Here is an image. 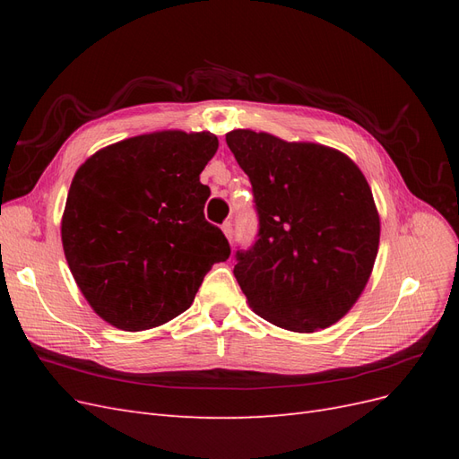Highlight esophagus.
Wrapping results in <instances>:
<instances>
[{
  "mask_svg": "<svg viewBox=\"0 0 459 459\" xmlns=\"http://www.w3.org/2000/svg\"><path fill=\"white\" fill-rule=\"evenodd\" d=\"M221 231H224V235L226 238L231 241V235H233V228H231V221L230 220H226L224 224H221Z\"/></svg>",
  "mask_w": 459,
  "mask_h": 459,
  "instance_id": "34e87169",
  "label": "esophagus"
}]
</instances>
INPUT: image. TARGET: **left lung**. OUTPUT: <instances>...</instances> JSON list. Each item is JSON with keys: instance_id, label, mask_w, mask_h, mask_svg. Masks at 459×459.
<instances>
[{"instance_id": "1", "label": "left lung", "mask_w": 459, "mask_h": 459, "mask_svg": "<svg viewBox=\"0 0 459 459\" xmlns=\"http://www.w3.org/2000/svg\"><path fill=\"white\" fill-rule=\"evenodd\" d=\"M253 184L258 239L233 275L266 322L295 333L337 324L366 289L381 221L371 187L344 152L266 132L226 134Z\"/></svg>"}]
</instances>
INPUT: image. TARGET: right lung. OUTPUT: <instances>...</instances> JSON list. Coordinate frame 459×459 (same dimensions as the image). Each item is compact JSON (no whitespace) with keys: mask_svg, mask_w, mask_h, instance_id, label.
<instances>
[{"mask_svg":"<svg viewBox=\"0 0 459 459\" xmlns=\"http://www.w3.org/2000/svg\"><path fill=\"white\" fill-rule=\"evenodd\" d=\"M211 132L164 130L100 149L76 170L61 220L63 251L93 312L122 331L186 312L216 262L230 256L204 220Z\"/></svg>","mask_w":459,"mask_h":459,"instance_id":"1","label":"right lung"}]
</instances>
